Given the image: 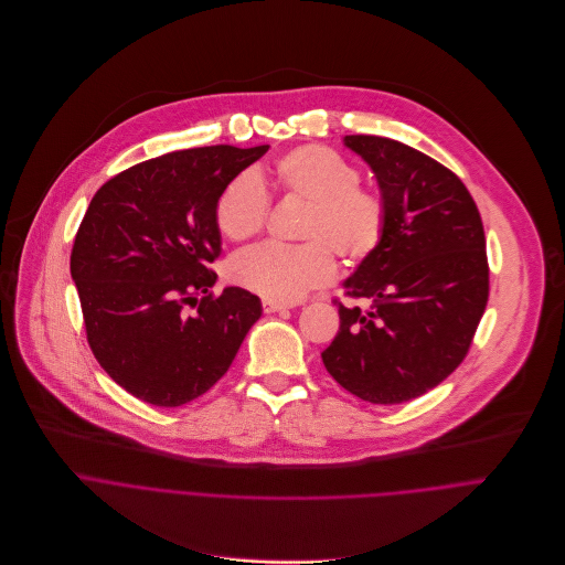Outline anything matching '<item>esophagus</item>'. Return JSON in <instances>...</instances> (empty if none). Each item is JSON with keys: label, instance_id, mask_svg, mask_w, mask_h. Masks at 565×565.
I'll return each mask as SVG.
<instances>
[{"label": "esophagus", "instance_id": "1", "mask_svg": "<svg viewBox=\"0 0 565 565\" xmlns=\"http://www.w3.org/2000/svg\"><path fill=\"white\" fill-rule=\"evenodd\" d=\"M291 305H287V302H276V300H263V309H265V313H274V311H285V309H289Z\"/></svg>", "mask_w": 565, "mask_h": 565}]
</instances>
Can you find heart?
Returning <instances> with one entry per match:
<instances>
[{"mask_svg":"<svg viewBox=\"0 0 565 565\" xmlns=\"http://www.w3.org/2000/svg\"><path fill=\"white\" fill-rule=\"evenodd\" d=\"M271 180L287 200L305 202L296 236L300 245L265 243L230 263V278L267 300L296 302L335 276L333 254L350 265L367 260L387 232L385 198L361 184V169L322 145H302L280 156ZM269 198L245 171L222 189L215 224L224 238L245 243L265 230Z\"/></svg>","mask_w":565,"mask_h":565,"instance_id":"1","label":"heart"}]
</instances>
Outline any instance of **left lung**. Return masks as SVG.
<instances>
[{
  "label": "left lung",
  "instance_id": "obj_1",
  "mask_svg": "<svg viewBox=\"0 0 565 565\" xmlns=\"http://www.w3.org/2000/svg\"><path fill=\"white\" fill-rule=\"evenodd\" d=\"M374 171L390 220L381 247L345 280L361 309L338 302L341 327L320 354L354 396L396 405L452 374L470 352L488 305L481 213L447 167L379 136H345Z\"/></svg>",
  "mask_w": 565,
  "mask_h": 565
}]
</instances>
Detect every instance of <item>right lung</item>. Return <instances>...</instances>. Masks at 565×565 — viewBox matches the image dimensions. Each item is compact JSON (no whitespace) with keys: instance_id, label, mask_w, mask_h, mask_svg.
<instances>
[{"instance_id":"1","label":"right lung","mask_w":565,"mask_h":565,"mask_svg":"<svg viewBox=\"0 0 565 565\" xmlns=\"http://www.w3.org/2000/svg\"><path fill=\"white\" fill-rule=\"evenodd\" d=\"M269 145L173 151L104 182L71 252L86 341L102 370L136 398L180 407L211 390L260 318L241 287L213 296L215 202Z\"/></svg>"}]
</instances>
